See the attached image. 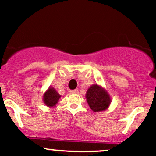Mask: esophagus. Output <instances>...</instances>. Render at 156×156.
Here are the masks:
<instances>
[{"instance_id": "esophagus-1", "label": "esophagus", "mask_w": 156, "mask_h": 156, "mask_svg": "<svg viewBox=\"0 0 156 156\" xmlns=\"http://www.w3.org/2000/svg\"><path fill=\"white\" fill-rule=\"evenodd\" d=\"M78 93V89H74V90L70 91V94H77Z\"/></svg>"}]
</instances>
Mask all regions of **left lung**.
I'll return each mask as SVG.
<instances>
[{"label":"left lung","mask_w":156,"mask_h":156,"mask_svg":"<svg viewBox=\"0 0 156 156\" xmlns=\"http://www.w3.org/2000/svg\"><path fill=\"white\" fill-rule=\"evenodd\" d=\"M86 98L89 106L94 112H103L108 108L112 103L109 93L98 83H94L88 88Z\"/></svg>","instance_id":"8db88e82"}]
</instances>
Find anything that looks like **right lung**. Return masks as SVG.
Segmentation results:
<instances>
[{
  "instance_id": "add662e5",
  "label": "right lung",
  "mask_w": 156,
  "mask_h": 156,
  "mask_svg": "<svg viewBox=\"0 0 156 156\" xmlns=\"http://www.w3.org/2000/svg\"><path fill=\"white\" fill-rule=\"evenodd\" d=\"M61 97L62 96L55 90L54 87L51 86L44 92L42 99H43V103L46 106L49 107V108H53L57 105Z\"/></svg>"
}]
</instances>
